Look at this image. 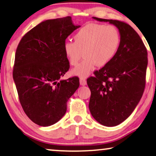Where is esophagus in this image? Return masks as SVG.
Wrapping results in <instances>:
<instances>
[{"instance_id":"obj_1","label":"esophagus","mask_w":156,"mask_h":156,"mask_svg":"<svg viewBox=\"0 0 156 156\" xmlns=\"http://www.w3.org/2000/svg\"><path fill=\"white\" fill-rule=\"evenodd\" d=\"M80 83L82 86H84V85L87 84V81L84 78L82 77V78H80Z\"/></svg>"}]
</instances>
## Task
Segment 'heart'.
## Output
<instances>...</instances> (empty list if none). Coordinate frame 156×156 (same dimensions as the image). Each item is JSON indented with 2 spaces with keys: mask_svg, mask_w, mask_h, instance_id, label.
Segmentation results:
<instances>
[{
  "mask_svg": "<svg viewBox=\"0 0 156 156\" xmlns=\"http://www.w3.org/2000/svg\"><path fill=\"white\" fill-rule=\"evenodd\" d=\"M121 44V35L114 25L89 23L74 35V41L66 40L63 50L71 65H76L83 56L85 59L72 70V74L87 77L96 67H104L116 56Z\"/></svg>",
  "mask_w": 156,
  "mask_h": 156,
  "instance_id": "1",
  "label": "heart"
}]
</instances>
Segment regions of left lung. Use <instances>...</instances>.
<instances>
[{
    "label": "left lung",
    "mask_w": 156,
    "mask_h": 156,
    "mask_svg": "<svg viewBox=\"0 0 156 156\" xmlns=\"http://www.w3.org/2000/svg\"><path fill=\"white\" fill-rule=\"evenodd\" d=\"M119 29L121 44L112 61L87 79L91 90L89 108L97 121L115 126L125 121L141 99L146 86L148 52L141 38L123 21L93 17Z\"/></svg>",
    "instance_id": "1"
}]
</instances>
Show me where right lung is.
<instances>
[{"label": "right lung", "mask_w": 156, "mask_h": 156, "mask_svg": "<svg viewBox=\"0 0 156 156\" xmlns=\"http://www.w3.org/2000/svg\"><path fill=\"white\" fill-rule=\"evenodd\" d=\"M80 27L70 16L47 20L19 42L12 76L23 109L36 124L49 126L60 120L67 101L80 87L77 76L60 80L69 69L63 44Z\"/></svg>", "instance_id": "add662e5"}]
</instances>
